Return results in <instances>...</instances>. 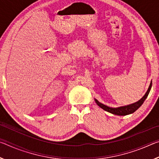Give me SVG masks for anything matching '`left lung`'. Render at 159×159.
<instances>
[{"instance_id":"left-lung-1","label":"left lung","mask_w":159,"mask_h":159,"mask_svg":"<svg viewBox=\"0 0 159 159\" xmlns=\"http://www.w3.org/2000/svg\"><path fill=\"white\" fill-rule=\"evenodd\" d=\"M152 82L151 81L149 87L148 88V90L147 91V93H145V95L142 97V98L139 99L138 102H135V103L129 104V105H127V106L120 107H117V108H112V107H109L108 106H106L104 105V104L100 103L98 99H95V101L96 102V104H98L100 108L104 109V111H108L109 113H111L113 114L118 115V116L128 115V114H133V113L136 110H138L139 107L142 106V104L144 103V100L147 99L148 95H149L151 88H152Z\"/></svg>"}]
</instances>
